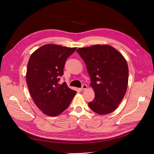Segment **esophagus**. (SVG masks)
<instances>
[{
  "instance_id": "34e87169",
  "label": "esophagus",
  "mask_w": 154,
  "mask_h": 154,
  "mask_svg": "<svg viewBox=\"0 0 154 154\" xmlns=\"http://www.w3.org/2000/svg\"><path fill=\"white\" fill-rule=\"evenodd\" d=\"M86 88H87V86H86V85H83L82 86L81 90H82V91H84V90H86Z\"/></svg>"
}]
</instances>
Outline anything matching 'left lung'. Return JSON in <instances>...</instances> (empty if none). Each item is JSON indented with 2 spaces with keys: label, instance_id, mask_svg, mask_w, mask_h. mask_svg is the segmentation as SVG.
<instances>
[{
  "label": "left lung",
  "instance_id": "left-lung-1",
  "mask_svg": "<svg viewBox=\"0 0 154 154\" xmlns=\"http://www.w3.org/2000/svg\"><path fill=\"white\" fill-rule=\"evenodd\" d=\"M77 52L86 64L95 93L94 99L88 103L90 108L100 115L114 112L127 88L126 60L116 49L106 45L79 48Z\"/></svg>",
  "mask_w": 154,
  "mask_h": 154
}]
</instances>
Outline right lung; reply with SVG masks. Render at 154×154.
Masks as SVG:
<instances>
[{
	"instance_id": "right-lung-1",
	"label": "right lung",
	"mask_w": 154,
	"mask_h": 154,
	"mask_svg": "<svg viewBox=\"0 0 154 154\" xmlns=\"http://www.w3.org/2000/svg\"><path fill=\"white\" fill-rule=\"evenodd\" d=\"M76 49L48 44L36 50L29 58L26 82L35 103L45 115L61 114L76 94L66 82L58 83L66 60Z\"/></svg>"
}]
</instances>
